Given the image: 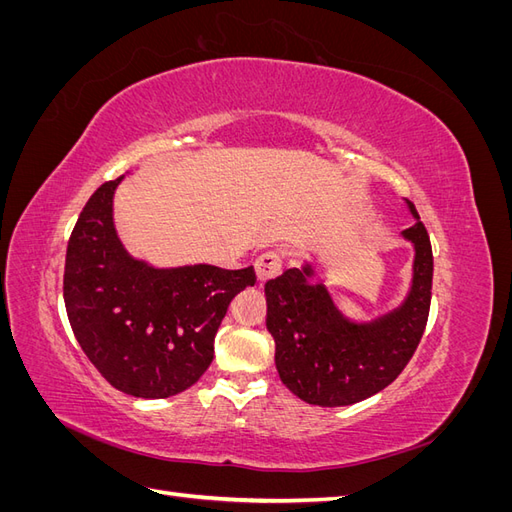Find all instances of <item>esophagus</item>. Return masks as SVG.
<instances>
[{
	"instance_id": "obj_1",
	"label": "esophagus",
	"mask_w": 512,
	"mask_h": 512,
	"mask_svg": "<svg viewBox=\"0 0 512 512\" xmlns=\"http://www.w3.org/2000/svg\"><path fill=\"white\" fill-rule=\"evenodd\" d=\"M254 269H256V277L260 284H265L267 280H273V277H277L282 271V254L275 250L260 254L254 262Z\"/></svg>"
}]
</instances>
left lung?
Here are the masks:
<instances>
[{
	"label": "left lung",
	"mask_w": 512,
	"mask_h": 512,
	"mask_svg": "<svg viewBox=\"0 0 512 512\" xmlns=\"http://www.w3.org/2000/svg\"><path fill=\"white\" fill-rule=\"evenodd\" d=\"M401 235L414 243L412 288L393 312L352 322L335 307L314 277L312 265L286 269L265 284L267 329L275 339L277 374L288 389L312 406H350L386 389L412 359L421 342L433 280L427 228L418 218Z\"/></svg>",
	"instance_id": "1"
}]
</instances>
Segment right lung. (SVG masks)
<instances>
[{
  "instance_id": "right-lung-1",
  "label": "right lung",
  "mask_w": 512,
  "mask_h": 512,
  "mask_svg": "<svg viewBox=\"0 0 512 512\" xmlns=\"http://www.w3.org/2000/svg\"><path fill=\"white\" fill-rule=\"evenodd\" d=\"M123 177L87 200L70 235L64 301L87 359L117 391L164 399L190 389L213 361L230 301L256 284L254 267L156 269L132 258L113 224Z\"/></svg>"
}]
</instances>
